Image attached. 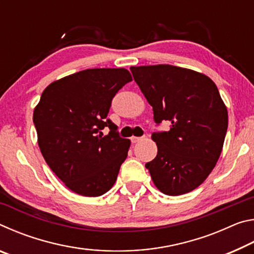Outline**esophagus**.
<instances>
[{"instance_id": "obj_1", "label": "esophagus", "mask_w": 254, "mask_h": 254, "mask_svg": "<svg viewBox=\"0 0 254 254\" xmlns=\"http://www.w3.org/2000/svg\"><path fill=\"white\" fill-rule=\"evenodd\" d=\"M141 140H143L142 136H131V142L132 143H136V142H139V141H141Z\"/></svg>"}]
</instances>
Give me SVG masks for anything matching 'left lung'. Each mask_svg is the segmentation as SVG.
Returning a JSON list of instances; mask_svg holds the SVG:
<instances>
[{
	"instance_id": "8db88e82",
	"label": "left lung",
	"mask_w": 254,
	"mask_h": 254,
	"mask_svg": "<svg viewBox=\"0 0 254 254\" xmlns=\"http://www.w3.org/2000/svg\"><path fill=\"white\" fill-rule=\"evenodd\" d=\"M130 69L152 106L154 122L171 123L169 131L152 133L158 153L145 168L163 194L194 190L214 169L227 131V110L216 85L204 74L177 66Z\"/></svg>"
}]
</instances>
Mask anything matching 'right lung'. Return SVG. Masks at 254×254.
<instances>
[{"mask_svg":"<svg viewBox=\"0 0 254 254\" xmlns=\"http://www.w3.org/2000/svg\"><path fill=\"white\" fill-rule=\"evenodd\" d=\"M132 80L124 68H94L47 86L33 112L38 144L56 176L76 194L109 191L127 157L131 141L107 119L111 103ZM107 126L109 134L101 130Z\"/></svg>","mask_w":254,"mask_h":254,"instance_id":"add662e5","label":"right lung"}]
</instances>
